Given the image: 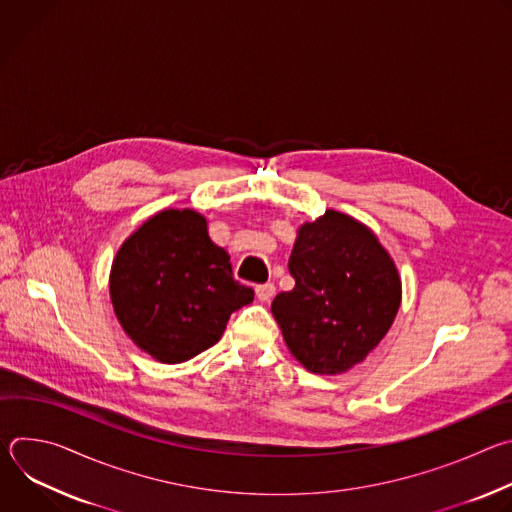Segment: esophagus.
Returning <instances> with one entry per match:
<instances>
[{
  "label": "esophagus",
  "instance_id": "esophagus-1",
  "mask_svg": "<svg viewBox=\"0 0 512 512\" xmlns=\"http://www.w3.org/2000/svg\"><path fill=\"white\" fill-rule=\"evenodd\" d=\"M255 294H257V300H259V302H271L273 296H275V285H273V283L257 285V287H255Z\"/></svg>",
  "mask_w": 512,
  "mask_h": 512
}]
</instances>
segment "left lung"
<instances>
[{"label":"left lung","mask_w":512,"mask_h":512,"mask_svg":"<svg viewBox=\"0 0 512 512\" xmlns=\"http://www.w3.org/2000/svg\"><path fill=\"white\" fill-rule=\"evenodd\" d=\"M296 279L271 304L283 340L304 367L340 375L389 332L399 304V271L377 235L356 218L326 210L298 229L289 257Z\"/></svg>","instance_id":"left-lung-1"}]
</instances>
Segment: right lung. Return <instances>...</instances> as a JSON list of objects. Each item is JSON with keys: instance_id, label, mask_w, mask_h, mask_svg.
I'll use <instances>...</instances> for the list:
<instances>
[{"instance_id": "obj_1", "label": "right lung", "mask_w": 512, "mask_h": 512, "mask_svg": "<svg viewBox=\"0 0 512 512\" xmlns=\"http://www.w3.org/2000/svg\"><path fill=\"white\" fill-rule=\"evenodd\" d=\"M229 253L194 210H162L115 255L109 294L125 334L156 360L184 362L221 340L231 314L253 302Z\"/></svg>"}]
</instances>
